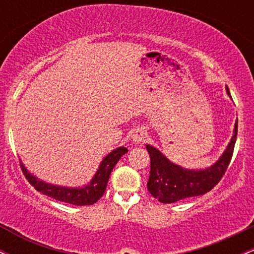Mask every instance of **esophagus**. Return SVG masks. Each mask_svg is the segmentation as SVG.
<instances>
[{
	"mask_svg": "<svg viewBox=\"0 0 254 254\" xmlns=\"http://www.w3.org/2000/svg\"><path fill=\"white\" fill-rule=\"evenodd\" d=\"M145 137H147V132H145L144 129H137L132 133V141L136 142V143H141V142L144 141Z\"/></svg>",
	"mask_w": 254,
	"mask_h": 254,
	"instance_id": "esophagus-1",
	"label": "esophagus"
}]
</instances>
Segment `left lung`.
I'll return each mask as SVG.
<instances>
[{
	"label": "left lung",
	"instance_id": "left-lung-1",
	"mask_svg": "<svg viewBox=\"0 0 254 254\" xmlns=\"http://www.w3.org/2000/svg\"><path fill=\"white\" fill-rule=\"evenodd\" d=\"M227 92L230 95L228 88ZM237 135L238 122L235 123L234 135L223 155L216 164L203 171L184 170L178 165L172 164L154 147L147 145L150 156V176L147 183L148 191L159 202L170 204L189 197L202 196L212 190L220 183L228 168L234 153Z\"/></svg>",
	"mask_w": 254,
	"mask_h": 254
}]
</instances>
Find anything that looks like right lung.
Instances as JSON below:
<instances>
[{
	"mask_svg": "<svg viewBox=\"0 0 254 254\" xmlns=\"http://www.w3.org/2000/svg\"><path fill=\"white\" fill-rule=\"evenodd\" d=\"M125 153H127V149L124 147L117 148L112 153H110L103 160L100 167H99L98 172L95 173V176L89 185L81 189L61 188V186H55L50 185V184L43 183L40 180H38L36 177L31 176L26 171V168L21 162H20V166H21L22 173H24L26 179L28 180V183L37 191L42 192L43 194H46V196L54 198V199L60 200V202L70 203L74 204V205H92V204L98 202L104 196L111 172H112L113 167H115L116 164L119 161V159Z\"/></svg>",
	"mask_w": 254,
	"mask_h": 254,
	"instance_id": "1",
	"label": "right lung"
}]
</instances>
